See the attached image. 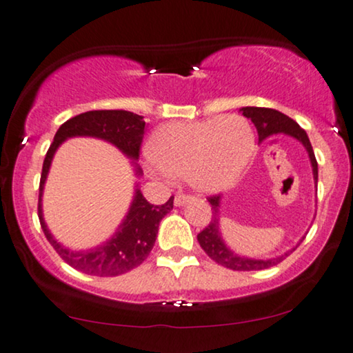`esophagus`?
<instances>
[{
  "label": "esophagus",
  "mask_w": 353,
  "mask_h": 353,
  "mask_svg": "<svg viewBox=\"0 0 353 353\" xmlns=\"http://www.w3.org/2000/svg\"><path fill=\"white\" fill-rule=\"evenodd\" d=\"M189 201H194V196L185 194H176V196H174V205L176 206H184Z\"/></svg>",
  "instance_id": "obj_1"
}]
</instances>
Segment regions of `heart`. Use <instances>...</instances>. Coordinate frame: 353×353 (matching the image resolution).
Listing matches in <instances>:
<instances>
[{
    "mask_svg": "<svg viewBox=\"0 0 353 353\" xmlns=\"http://www.w3.org/2000/svg\"><path fill=\"white\" fill-rule=\"evenodd\" d=\"M255 153V132L245 117L169 122L152 135L153 171L187 177L196 190L216 194L232 187Z\"/></svg>",
    "mask_w": 353,
    "mask_h": 353,
    "instance_id": "heart-1",
    "label": "heart"
}]
</instances>
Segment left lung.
<instances>
[{
    "mask_svg": "<svg viewBox=\"0 0 353 353\" xmlns=\"http://www.w3.org/2000/svg\"><path fill=\"white\" fill-rule=\"evenodd\" d=\"M242 114L252 119L253 124H255L256 132H258V142H263V140L270 137V135L274 134H285L290 135V137L297 139L299 142L307 148L310 161H312L313 168V177L314 182H318V163L316 158H314L312 143H310V139L305 130L300 128V125L294 119H290L289 116L283 114V112L271 110V108H256V106H245L242 108ZM208 201L211 205V210H213V216H211L210 224L201 231L196 239H199L200 247L203 248L206 255H208L211 260H214L218 265L229 268V270L234 271H258V270H266V268H271L278 265L284 260L285 256H289L295 248L300 245V241L297 245H295L292 250L285 252L284 255L276 256V258H266V260H255V258H247L242 255H237L234 253L231 248L225 245L223 237H221L219 232V203H221V195H213L208 196Z\"/></svg>",
    "mask_w": 353,
    "mask_h": 353,
    "instance_id": "obj_1",
    "label": "left lung"
}]
</instances>
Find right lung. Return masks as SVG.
<instances>
[{
  "mask_svg": "<svg viewBox=\"0 0 353 353\" xmlns=\"http://www.w3.org/2000/svg\"><path fill=\"white\" fill-rule=\"evenodd\" d=\"M143 134V116L134 114V112L124 110L82 112V114L65 121L56 132L53 143L50 145L48 152H46L43 169H41L39 189V219L46 239L53 245L56 253L74 270L90 276L112 278V276L125 274L128 271L142 265L147 260L150 252H152L154 241H157L159 221L172 210L174 196H171L164 205H152L142 195V192L135 189L129 213L110 241L87 252L69 250V248L61 245L59 242H56L54 237L51 236L45 224L43 211H41L43 185L56 150L65 139L70 137H97L106 140V142L119 148L125 157L134 159L132 163L135 164V174L140 176L142 169L137 166L135 159H139Z\"/></svg>",
  "mask_w": 353,
  "mask_h": 353,
  "instance_id": "right-lung-1",
  "label": "right lung"
}]
</instances>
